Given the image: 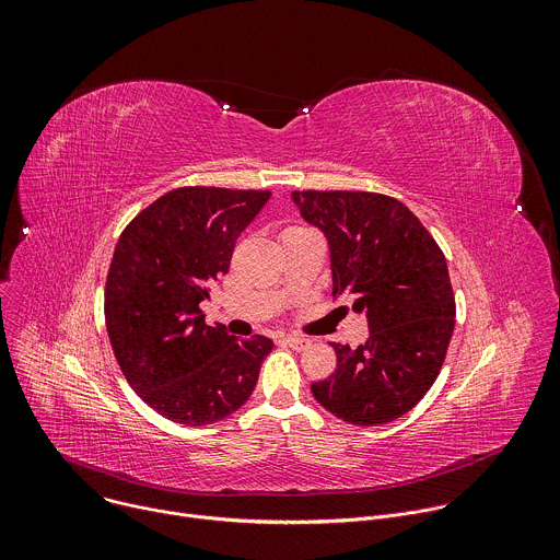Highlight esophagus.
Here are the masks:
<instances>
[{
	"label": "esophagus",
	"instance_id": "esophagus-1",
	"mask_svg": "<svg viewBox=\"0 0 560 560\" xmlns=\"http://www.w3.org/2000/svg\"><path fill=\"white\" fill-rule=\"evenodd\" d=\"M283 341H285L292 350H307V348L312 346V341H310V339L299 337V335H288V337H283Z\"/></svg>",
	"mask_w": 560,
	"mask_h": 560
}]
</instances>
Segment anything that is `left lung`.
I'll use <instances>...</instances> for the list:
<instances>
[{
  "label": "left lung",
  "instance_id": "left-lung-1",
  "mask_svg": "<svg viewBox=\"0 0 560 560\" xmlns=\"http://www.w3.org/2000/svg\"><path fill=\"white\" fill-rule=\"evenodd\" d=\"M292 201L328 238L332 296H352L370 330L357 350L332 343L337 370L312 383L314 398L361 428L404 417L436 381L454 332L443 250L415 212L387 195L294 190Z\"/></svg>",
  "mask_w": 560,
  "mask_h": 560
}]
</instances>
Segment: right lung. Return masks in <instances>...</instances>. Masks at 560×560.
Masks as SVG:
<instances>
[{
	"instance_id": "obj_1",
	"label": "right lung",
	"mask_w": 560,
	"mask_h": 560,
	"mask_svg": "<svg viewBox=\"0 0 560 560\" xmlns=\"http://www.w3.org/2000/svg\"><path fill=\"white\" fill-rule=\"evenodd\" d=\"M268 199V190L186 186L143 208L119 236L104 294L108 339L141 401L175 423L236 412L272 350L261 335L246 341L208 326L199 310Z\"/></svg>"
}]
</instances>
